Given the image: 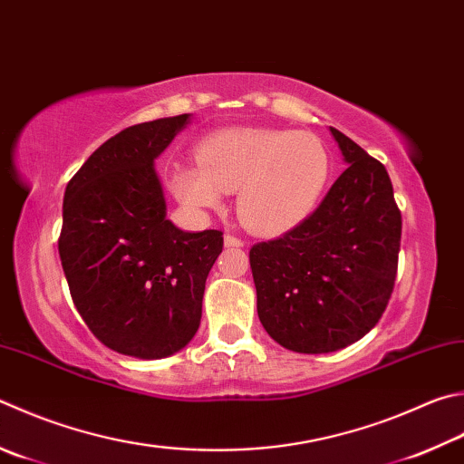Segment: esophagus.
<instances>
[{"mask_svg":"<svg viewBox=\"0 0 464 464\" xmlns=\"http://www.w3.org/2000/svg\"><path fill=\"white\" fill-rule=\"evenodd\" d=\"M225 247H243V239H239L237 235L227 233L225 235Z\"/></svg>","mask_w":464,"mask_h":464,"instance_id":"34e87169","label":"esophagus"}]
</instances>
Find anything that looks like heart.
Masks as SVG:
<instances>
[{"mask_svg":"<svg viewBox=\"0 0 464 464\" xmlns=\"http://www.w3.org/2000/svg\"><path fill=\"white\" fill-rule=\"evenodd\" d=\"M198 166L174 172V190L192 207H217L239 190L237 215L247 229L280 235L294 229L324 195L331 158L320 138L274 128H229L207 136Z\"/></svg>","mask_w":464,"mask_h":464,"instance_id":"heart-1","label":"heart"}]
</instances>
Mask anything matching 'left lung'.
Masks as SVG:
<instances>
[{"instance_id": "1", "label": "left lung", "mask_w": 464, "mask_h": 464, "mask_svg": "<svg viewBox=\"0 0 464 464\" xmlns=\"http://www.w3.org/2000/svg\"><path fill=\"white\" fill-rule=\"evenodd\" d=\"M347 162L313 215L249 249L257 316L282 347L344 349L379 323L392 298L401 213L385 166L339 130Z\"/></svg>"}]
</instances>
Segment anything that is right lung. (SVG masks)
I'll return each instance as SVG.
<instances>
[{
    "label": "right lung",
    "instance_id": "add662e5",
    "mask_svg": "<svg viewBox=\"0 0 464 464\" xmlns=\"http://www.w3.org/2000/svg\"><path fill=\"white\" fill-rule=\"evenodd\" d=\"M190 115L125 128L66 184L58 254L89 331L121 355L162 359L187 347L203 316L223 233L166 218L154 160Z\"/></svg>",
    "mask_w": 464,
    "mask_h": 464
}]
</instances>
